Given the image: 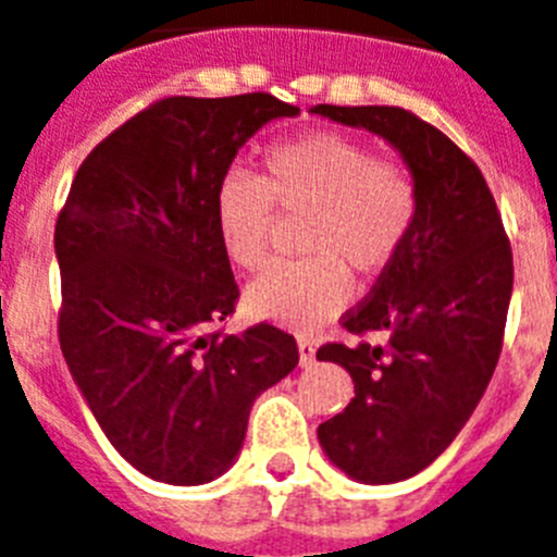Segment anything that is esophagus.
<instances>
[{
  "label": "esophagus",
  "instance_id": "1",
  "mask_svg": "<svg viewBox=\"0 0 557 557\" xmlns=\"http://www.w3.org/2000/svg\"><path fill=\"white\" fill-rule=\"evenodd\" d=\"M315 362V345L310 339H299V364L301 368H313Z\"/></svg>",
  "mask_w": 557,
  "mask_h": 557
}]
</instances>
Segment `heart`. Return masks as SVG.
<instances>
[{
	"label": "heart",
	"mask_w": 557,
	"mask_h": 557,
	"mask_svg": "<svg viewBox=\"0 0 557 557\" xmlns=\"http://www.w3.org/2000/svg\"><path fill=\"white\" fill-rule=\"evenodd\" d=\"M275 209L310 218L301 233L307 261L258 275L244 293V305L256 319L313 331L345 310L348 273H380L403 250L420 193L403 163L373 158L371 146L356 137L313 132L270 146L261 177L226 172L218 181L212 215L235 267L264 264Z\"/></svg>",
	"instance_id": "heart-1"
}]
</instances>
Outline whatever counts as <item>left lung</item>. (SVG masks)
<instances>
[{"label":"left lung","mask_w":557,"mask_h":557,"mask_svg":"<svg viewBox=\"0 0 557 557\" xmlns=\"http://www.w3.org/2000/svg\"><path fill=\"white\" fill-rule=\"evenodd\" d=\"M394 146L417 181L411 235L345 313L356 336L385 345H324L315 359L354 380L348 408L319 425L327 460L359 483H399L437 460L478 408L504 345L511 250L486 181L440 128L394 106H313Z\"/></svg>","instance_id":"8db88e82"}]
</instances>
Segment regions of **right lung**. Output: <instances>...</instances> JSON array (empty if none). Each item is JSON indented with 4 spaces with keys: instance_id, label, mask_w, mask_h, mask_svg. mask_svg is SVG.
I'll return each mask as SVG.
<instances>
[{
    "instance_id": "add662e5",
    "label": "right lung",
    "mask_w": 557,
    "mask_h": 557,
    "mask_svg": "<svg viewBox=\"0 0 557 557\" xmlns=\"http://www.w3.org/2000/svg\"><path fill=\"white\" fill-rule=\"evenodd\" d=\"M273 95L166 97L83 160L53 230L60 348L109 443L140 474L201 486L244 446L252 403L299 364L290 333L221 336L238 284L212 215L218 181Z\"/></svg>"
}]
</instances>
